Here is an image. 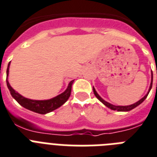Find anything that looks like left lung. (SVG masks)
Wrapping results in <instances>:
<instances>
[{"mask_svg":"<svg viewBox=\"0 0 157 157\" xmlns=\"http://www.w3.org/2000/svg\"><path fill=\"white\" fill-rule=\"evenodd\" d=\"M151 86H152V75H151V85H150L149 91H148V93H147V94H146V95H145V96L142 99H140V100L139 101H137L136 103H135V104H132V105H125V106H120V105H112V104H110V103L107 102V101H105V100H103V99L101 98L100 96H99L98 94V93H97L96 90H95V89H94V88H93V90H94V95L96 96L97 98L101 102H102L103 104L105 105V106H107L108 108H109V109H113V110H118V111H129V110H132V109H134V108H136V106H138L139 105H140L141 103H142L143 101L145 100V99L147 98V95H148L149 92H150V90H151Z\"/></svg>","mask_w":157,"mask_h":157,"instance_id":"left-lung-1","label":"left lung"}]
</instances>
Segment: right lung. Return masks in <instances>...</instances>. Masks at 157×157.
Returning <instances> with one entry per match:
<instances>
[{
  "instance_id": "right-lung-1",
  "label": "right lung",
  "mask_w": 157,
  "mask_h": 157,
  "mask_svg": "<svg viewBox=\"0 0 157 157\" xmlns=\"http://www.w3.org/2000/svg\"><path fill=\"white\" fill-rule=\"evenodd\" d=\"M10 62L8 64V67H7V71H6V75L8 77L9 75V68H10ZM6 82H7V86L10 90V94L12 95V97L17 102L23 106L24 108L27 109H30L31 111H34L35 113L41 114H45L47 113L52 112L55 109H56L59 106L64 104L68 99L71 94V90H72V85L73 83V81H72L69 83V85L67 86V90L65 91L62 93L61 94L56 96L54 98L50 99V100H45V101H37V100H30V99L25 98L24 97L15 92V90L10 86V83H9L8 80L6 78Z\"/></svg>"
}]
</instances>
